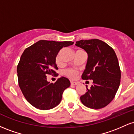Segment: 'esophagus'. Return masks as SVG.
Here are the masks:
<instances>
[{
  "label": "esophagus",
  "mask_w": 134,
  "mask_h": 134,
  "mask_svg": "<svg viewBox=\"0 0 134 134\" xmlns=\"http://www.w3.org/2000/svg\"><path fill=\"white\" fill-rule=\"evenodd\" d=\"M70 84H71V85L76 86V85H77V82H74V81H71V82H70Z\"/></svg>",
  "instance_id": "34e87169"
}]
</instances>
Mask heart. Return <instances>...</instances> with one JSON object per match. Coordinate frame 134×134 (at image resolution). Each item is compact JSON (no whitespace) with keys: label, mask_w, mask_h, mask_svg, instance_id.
Segmentation results:
<instances>
[{"label":"heart","mask_w":134,"mask_h":134,"mask_svg":"<svg viewBox=\"0 0 134 134\" xmlns=\"http://www.w3.org/2000/svg\"><path fill=\"white\" fill-rule=\"evenodd\" d=\"M55 62L57 65H60V53L57 55L56 57H55ZM65 74L68 77L70 78V79H75L77 77V76L79 74V71L78 70H77L76 69H67L65 70Z\"/></svg>","instance_id":"b5f03b06"}]
</instances>
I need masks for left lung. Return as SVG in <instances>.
<instances>
[{
	"instance_id": "1",
	"label": "left lung",
	"mask_w": 134,
	"mask_h": 134,
	"mask_svg": "<svg viewBox=\"0 0 134 134\" xmlns=\"http://www.w3.org/2000/svg\"><path fill=\"white\" fill-rule=\"evenodd\" d=\"M76 45L88 54L82 79L93 80V85L80 98L82 103L92 109L102 108L115 98L120 84L121 70L112 48L98 39L82 40Z\"/></svg>"
}]
</instances>
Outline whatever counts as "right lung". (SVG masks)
Returning a JSON list of instances; mask_svg holds the SVG:
<instances>
[{
    "mask_svg": "<svg viewBox=\"0 0 134 134\" xmlns=\"http://www.w3.org/2000/svg\"><path fill=\"white\" fill-rule=\"evenodd\" d=\"M73 43L70 41L40 40L21 55L17 67L18 84L26 99L36 108L47 110L56 107L62 100L63 92L70 86L67 78L61 77L50 83L47 76L56 74L57 55L63 47Z\"/></svg>",
    "mask_w": 134,
    "mask_h": 134,
    "instance_id": "add662e5",
    "label": "right lung"
}]
</instances>
